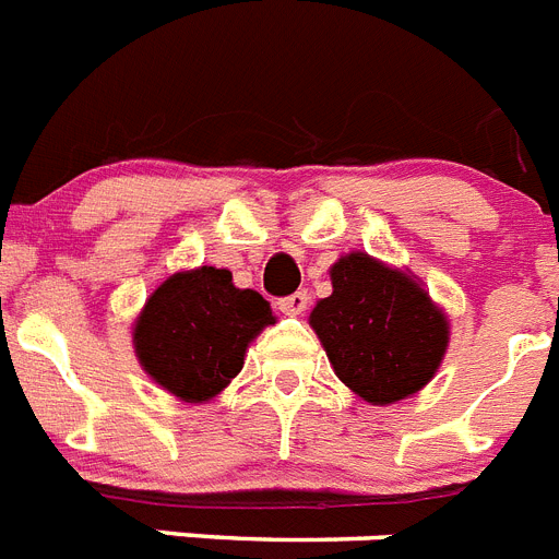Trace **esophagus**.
<instances>
[{
	"mask_svg": "<svg viewBox=\"0 0 559 559\" xmlns=\"http://www.w3.org/2000/svg\"><path fill=\"white\" fill-rule=\"evenodd\" d=\"M308 302H311L308 290H297V294H290V297L276 299V308H280L283 313H288V317H299V313L308 308Z\"/></svg>",
	"mask_w": 559,
	"mask_h": 559,
	"instance_id": "esophagus-1",
	"label": "esophagus"
}]
</instances>
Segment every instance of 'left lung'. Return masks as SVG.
I'll use <instances>...</instances> for the list:
<instances>
[{
  "label": "left lung",
  "mask_w": 559,
  "mask_h": 559,
  "mask_svg": "<svg viewBox=\"0 0 559 559\" xmlns=\"http://www.w3.org/2000/svg\"><path fill=\"white\" fill-rule=\"evenodd\" d=\"M333 294L313 308L311 328L333 370L370 404L418 393L443 359L450 328L427 290L367 254L331 269Z\"/></svg>",
  "instance_id": "1"
}]
</instances>
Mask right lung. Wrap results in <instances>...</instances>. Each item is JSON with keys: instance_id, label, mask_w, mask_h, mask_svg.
<instances>
[{"instance_id": "obj_1", "label": "right lung", "mask_w": 559, "mask_h": 559, "mask_svg": "<svg viewBox=\"0 0 559 559\" xmlns=\"http://www.w3.org/2000/svg\"><path fill=\"white\" fill-rule=\"evenodd\" d=\"M271 322V305L257 290L234 288L231 271L203 265L169 276L152 294L132 338L143 370L198 404L240 373L248 342Z\"/></svg>"}]
</instances>
